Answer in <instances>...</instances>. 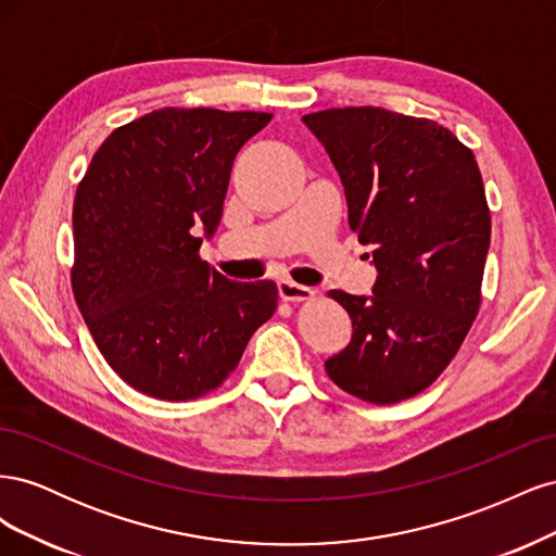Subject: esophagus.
Instances as JSON below:
<instances>
[{"instance_id":"obj_1","label":"esophagus","mask_w":556,"mask_h":556,"mask_svg":"<svg viewBox=\"0 0 556 556\" xmlns=\"http://www.w3.org/2000/svg\"><path fill=\"white\" fill-rule=\"evenodd\" d=\"M278 294L282 301H308L315 296V290L306 288V285H296L292 280H280Z\"/></svg>"}]
</instances>
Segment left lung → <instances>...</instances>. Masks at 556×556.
<instances>
[{
    "label": "left lung",
    "mask_w": 556,
    "mask_h": 556,
    "mask_svg": "<svg viewBox=\"0 0 556 556\" xmlns=\"http://www.w3.org/2000/svg\"><path fill=\"white\" fill-rule=\"evenodd\" d=\"M304 123L339 172L348 223L378 268L371 296L329 292L352 339L325 368L362 401L410 399L445 371L480 311L492 217L476 155L443 125L378 106L327 109Z\"/></svg>",
    "instance_id": "obj_1"
}]
</instances>
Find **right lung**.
Wrapping results in <instances>:
<instances>
[{"mask_svg": "<svg viewBox=\"0 0 556 556\" xmlns=\"http://www.w3.org/2000/svg\"><path fill=\"white\" fill-rule=\"evenodd\" d=\"M271 113L160 109L113 129L74 199L72 288L113 371L162 401L220 387L278 306L271 280L233 282L199 257L233 157Z\"/></svg>", "mask_w": 556, "mask_h": 556, "instance_id": "1", "label": "right lung"}]
</instances>
